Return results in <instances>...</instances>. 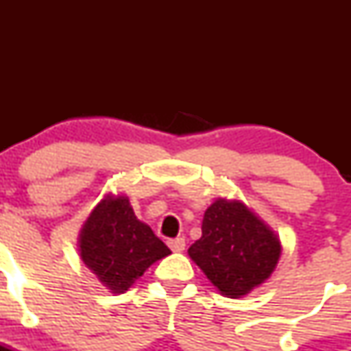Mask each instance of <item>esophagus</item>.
<instances>
[{
	"label": "esophagus",
	"instance_id": "1",
	"mask_svg": "<svg viewBox=\"0 0 351 351\" xmlns=\"http://www.w3.org/2000/svg\"><path fill=\"white\" fill-rule=\"evenodd\" d=\"M168 244H169V247H171V251H175V253H182V251L185 250V239L183 238L171 239Z\"/></svg>",
	"mask_w": 351,
	"mask_h": 351
}]
</instances>
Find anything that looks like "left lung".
Segmentation results:
<instances>
[{
  "label": "left lung",
  "instance_id": "obj_1",
  "mask_svg": "<svg viewBox=\"0 0 351 351\" xmlns=\"http://www.w3.org/2000/svg\"><path fill=\"white\" fill-rule=\"evenodd\" d=\"M282 254L277 232L241 200L217 198L202 221V238L189 247L192 258L231 299L247 295L270 278Z\"/></svg>",
  "mask_w": 351,
  "mask_h": 351
}]
</instances>
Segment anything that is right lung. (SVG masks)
I'll use <instances>...</instances> for the list:
<instances>
[{"label":"right lung","instance_id":"right-lung-1","mask_svg":"<svg viewBox=\"0 0 351 351\" xmlns=\"http://www.w3.org/2000/svg\"><path fill=\"white\" fill-rule=\"evenodd\" d=\"M77 251L86 265L112 293H123L144 271L171 254L153 229L136 217L129 197L108 193L84 221Z\"/></svg>","mask_w":351,"mask_h":351}]
</instances>
